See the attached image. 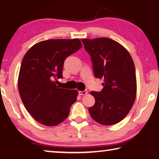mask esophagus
Returning a JSON list of instances; mask_svg holds the SVG:
<instances>
[{
    "label": "esophagus",
    "mask_w": 159,
    "mask_h": 159,
    "mask_svg": "<svg viewBox=\"0 0 159 159\" xmlns=\"http://www.w3.org/2000/svg\"><path fill=\"white\" fill-rule=\"evenodd\" d=\"M79 95H85L88 94V90H84V91H79Z\"/></svg>",
    "instance_id": "34e87169"
}]
</instances>
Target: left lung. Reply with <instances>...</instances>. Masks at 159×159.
<instances>
[{
    "label": "left lung",
    "mask_w": 159,
    "mask_h": 159,
    "mask_svg": "<svg viewBox=\"0 0 159 159\" xmlns=\"http://www.w3.org/2000/svg\"><path fill=\"white\" fill-rule=\"evenodd\" d=\"M92 60L95 76L103 79L101 92L90 93L95 99L90 114L102 125L116 124L128 115L136 98L134 64L128 51L108 38L82 39Z\"/></svg>",
    "instance_id": "obj_1"
}]
</instances>
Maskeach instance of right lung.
<instances>
[{
    "mask_svg": "<svg viewBox=\"0 0 159 159\" xmlns=\"http://www.w3.org/2000/svg\"><path fill=\"white\" fill-rule=\"evenodd\" d=\"M82 47L79 39H50L34 45L23 57L18 89L26 109L43 125L55 126L68 117L78 91L60 88L64 61Z\"/></svg>",
    "mask_w": 159,
    "mask_h": 159,
    "instance_id": "right-lung-1",
    "label": "right lung"
}]
</instances>
